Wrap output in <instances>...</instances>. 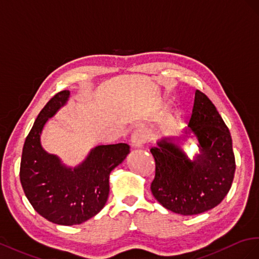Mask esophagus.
Returning <instances> with one entry per match:
<instances>
[{
	"label": "esophagus",
	"mask_w": 259,
	"mask_h": 259,
	"mask_svg": "<svg viewBox=\"0 0 259 259\" xmlns=\"http://www.w3.org/2000/svg\"><path fill=\"white\" fill-rule=\"evenodd\" d=\"M146 139L147 137L145 131L143 129H137L131 136V146L134 149H139V147H141L146 142Z\"/></svg>",
	"instance_id": "1"
}]
</instances>
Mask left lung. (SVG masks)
I'll return each instance as SVG.
<instances>
[{
	"mask_svg": "<svg viewBox=\"0 0 259 259\" xmlns=\"http://www.w3.org/2000/svg\"><path fill=\"white\" fill-rule=\"evenodd\" d=\"M189 137L199 151L190 159L181 147ZM155 159L154 197L165 208L183 216L207 211L225 198L234 178L235 159L230 131L217 108L196 90L188 128L181 137L158 140L151 149Z\"/></svg>",
	"mask_w": 259,
	"mask_h": 259,
	"instance_id": "left-lung-1",
	"label": "left lung"
}]
</instances>
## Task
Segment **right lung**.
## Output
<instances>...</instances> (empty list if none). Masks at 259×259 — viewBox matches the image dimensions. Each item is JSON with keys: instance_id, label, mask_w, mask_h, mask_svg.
Here are the masks:
<instances>
[{"instance_id": "obj_1", "label": "right lung", "mask_w": 259, "mask_h": 259, "mask_svg": "<svg viewBox=\"0 0 259 259\" xmlns=\"http://www.w3.org/2000/svg\"><path fill=\"white\" fill-rule=\"evenodd\" d=\"M70 92H58L43 107L29 132L20 161V182L34 210L56 225L84 223L104 207L109 194V175L127 157L125 143L98 145L76 167L63 164L41 145V134L50 118L67 104Z\"/></svg>"}]
</instances>
